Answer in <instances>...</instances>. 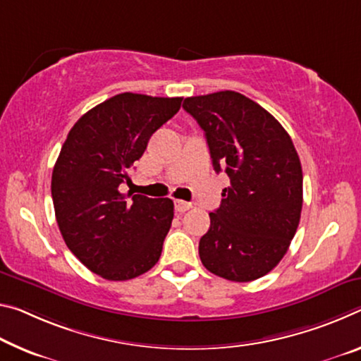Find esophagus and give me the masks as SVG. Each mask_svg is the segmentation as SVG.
Returning <instances> with one entry per match:
<instances>
[{
	"mask_svg": "<svg viewBox=\"0 0 361 361\" xmlns=\"http://www.w3.org/2000/svg\"><path fill=\"white\" fill-rule=\"evenodd\" d=\"M192 207L191 202H186V201H175V209L176 212H180V214H185L186 210H190Z\"/></svg>",
	"mask_w": 361,
	"mask_h": 361,
	"instance_id": "obj_1",
	"label": "esophagus"
}]
</instances>
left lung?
<instances>
[{"mask_svg":"<svg viewBox=\"0 0 361 361\" xmlns=\"http://www.w3.org/2000/svg\"><path fill=\"white\" fill-rule=\"evenodd\" d=\"M183 107L204 130L215 171L231 181L199 241L202 265L236 283L265 276L300 221L304 176L293 140L270 112L236 91L192 96Z\"/></svg>","mask_w":361,"mask_h":361,"instance_id":"1","label":"left lung"}]
</instances>
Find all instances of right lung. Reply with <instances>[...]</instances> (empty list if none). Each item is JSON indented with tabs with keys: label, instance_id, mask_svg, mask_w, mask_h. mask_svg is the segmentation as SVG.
Wrapping results in <instances>:
<instances>
[{
	"label": "right lung",
	"instance_id": "obj_1",
	"mask_svg": "<svg viewBox=\"0 0 361 361\" xmlns=\"http://www.w3.org/2000/svg\"><path fill=\"white\" fill-rule=\"evenodd\" d=\"M183 98L122 93L77 120L56 160L51 194L71 252L101 278L125 281L156 265L173 220L171 199L122 194L130 169Z\"/></svg>",
	"mask_w": 361,
	"mask_h": 361
}]
</instances>
